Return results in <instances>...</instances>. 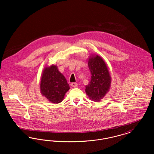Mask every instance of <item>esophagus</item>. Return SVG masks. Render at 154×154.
I'll return each mask as SVG.
<instances>
[{
  "label": "esophagus",
  "mask_w": 154,
  "mask_h": 154,
  "mask_svg": "<svg viewBox=\"0 0 154 154\" xmlns=\"http://www.w3.org/2000/svg\"><path fill=\"white\" fill-rule=\"evenodd\" d=\"M70 85L72 87H74V88H75L77 87V83H76V82H72Z\"/></svg>",
  "instance_id": "34e87169"
}]
</instances>
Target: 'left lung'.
Listing matches in <instances>:
<instances>
[{
    "label": "left lung",
    "mask_w": 154,
    "mask_h": 154,
    "mask_svg": "<svg viewBox=\"0 0 154 154\" xmlns=\"http://www.w3.org/2000/svg\"><path fill=\"white\" fill-rule=\"evenodd\" d=\"M88 67L91 80L85 87L86 94L93 101H100L110 89V74L104 60L97 55L89 59Z\"/></svg>",
    "instance_id": "obj_1"
}]
</instances>
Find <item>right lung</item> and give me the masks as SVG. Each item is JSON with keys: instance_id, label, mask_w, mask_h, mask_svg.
<instances>
[{"instance_id": "1", "label": "right lung", "mask_w": 154, "mask_h": 154, "mask_svg": "<svg viewBox=\"0 0 154 154\" xmlns=\"http://www.w3.org/2000/svg\"><path fill=\"white\" fill-rule=\"evenodd\" d=\"M69 89L65 77L59 72L57 66L52 65L44 69L41 79L40 90L48 100L54 103L61 102Z\"/></svg>"}]
</instances>
